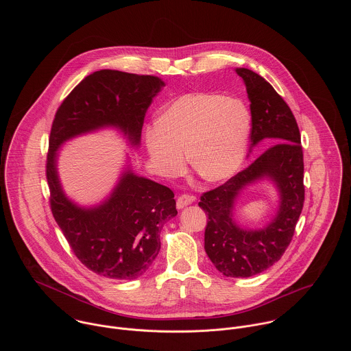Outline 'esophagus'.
<instances>
[{
    "instance_id": "34e87169",
    "label": "esophagus",
    "mask_w": 351,
    "mask_h": 351,
    "mask_svg": "<svg viewBox=\"0 0 351 351\" xmlns=\"http://www.w3.org/2000/svg\"><path fill=\"white\" fill-rule=\"evenodd\" d=\"M196 200L193 196H188V195H182V196H180L178 199H177V208L178 209H182L184 206H186V205H189V204H192L193 201Z\"/></svg>"
}]
</instances>
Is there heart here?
<instances>
[{
  "mask_svg": "<svg viewBox=\"0 0 351 351\" xmlns=\"http://www.w3.org/2000/svg\"><path fill=\"white\" fill-rule=\"evenodd\" d=\"M251 131L249 108L217 93H186L170 101L146 131L151 163L163 177H177L191 167L201 178L219 184L243 165Z\"/></svg>",
  "mask_w": 351,
  "mask_h": 351,
  "instance_id": "b5f03b06",
  "label": "heart"
}]
</instances>
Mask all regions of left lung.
Returning <instances> with one entry per match:
<instances>
[{
    "label": "left lung",
    "instance_id": "left-lung-1",
    "mask_svg": "<svg viewBox=\"0 0 351 351\" xmlns=\"http://www.w3.org/2000/svg\"><path fill=\"white\" fill-rule=\"evenodd\" d=\"M250 101V152L262 141L274 143L247 169L201 196L208 215L204 249L226 277L245 278L274 265L289 246L304 204V162L300 131L282 97L259 74L239 67ZM266 179L279 193V206L262 229H246L234 219V205L247 186Z\"/></svg>",
    "mask_w": 351,
    "mask_h": 351
}]
</instances>
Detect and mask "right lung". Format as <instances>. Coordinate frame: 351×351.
I'll return each mask as SVG.
<instances>
[{
	"label": "right lung",
	"mask_w": 351,
	"mask_h": 351,
	"mask_svg": "<svg viewBox=\"0 0 351 351\" xmlns=\"http://www.w3.org/2000/svg\"><path fill=\"white\" fill-rule=\"evenodd\" d=\"M163 86L152 75L95 71L62 102L51 127L46 173L53 219L77 258L106 278L135 280L149 270L160 250L162 227L177 215L174 193L135 174L127 163L106 199L78 205L62 188L58 151L77 136L104 128L117 130L138 149L146 112Z\"/></svg>",
	"instance_id": "add662e5"
}]
</instances>
